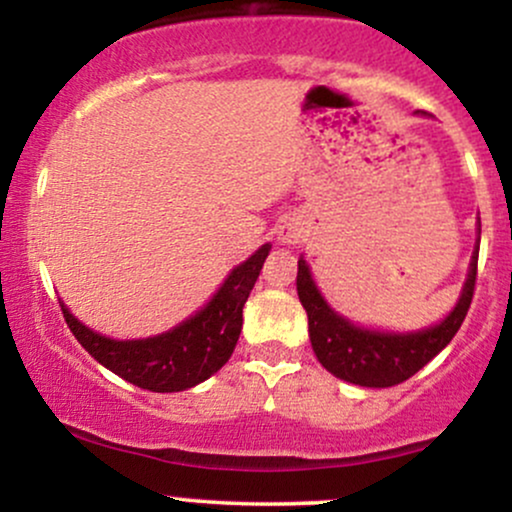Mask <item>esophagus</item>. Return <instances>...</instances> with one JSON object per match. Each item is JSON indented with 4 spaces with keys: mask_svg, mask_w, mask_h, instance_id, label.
Returning a JSON list of instances; mask_svg holds the SVG:
<instances>
[{
    "mask_svg": "<svg viewBox=\"0 0 512 512\" xmlns=\"http://www.w3.org/2000/svg\"><path fill=\"white\" fill-rule=\"evenodd\" d=\"M279 236L284 243H298V240H301V228H298L296 223H286V226H281Z\"/></svg>",
    "mask_w": 512,
    "mask_h": 512,
    "instance_id": "esophagus-1",
    "label": "esophagus"
}]
</instances>
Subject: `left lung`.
<instances>
[{
  "label": "left lung",
  "instance_id": "8db88e82",
  "mask_svg": "<svg viewBox=\"0 0 512 512\" xmlns=\"http://www.w3.org/2000/svg\"><path fill=\"white\" fill-rule=\"evenodd\" d=\"M481 233V223H479ZM479 248L474 250L464 281L460 301L438 325L419 332H378L358 327L327 305L317 291L310 267L298 260L296 289L305 313H308L310 344L317 361L339 380L361 387H392L409 380L421 368L438 356L452 342L472 305L474 284H477Z\"/></svg>",
  "mask_w": 512,
  "mask_h": 512
}]
</instances>
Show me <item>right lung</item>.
Returning <instances> with one entry per match:
<instances>
[{"label":"right lung","instance_id":"1","mask_svg":"<svg viewBox=\"0 0 512 512\" xmlns=\"http://www.w3.org/2000/svg\"><path fill=\"white\" fill-rule=\"evenodd\" d=\"M269 250L272 245H262L228 274L221 289L199 313L156 337L120 342L88 330L64 303L62 315L88 354L122 380L151 392L187 390L211 378L231 358L243 330V305Z\"/></svg>","mask_w":512,"mask_h":512}]
</instances>
